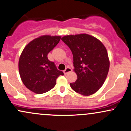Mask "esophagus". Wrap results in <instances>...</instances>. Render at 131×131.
<instances>
[{
  "label": "esophagus",
  "instance_id": "obj_1",
  "mask_svg": "<svg viewBox=\"0 0 131 131\" xmlns=\"http://www.w3.org/2000/svg\"><path fill=\"white\" fill-rule=\"evenodd\" d=\"M71 71H72L71 68H70L68 67V68H67L65 69V70H64L63 71V73H64V74H67V73H70V72Z\"/></svg>",
  "mask_w": 131,
  "mask_h": 131
}]
</instances>
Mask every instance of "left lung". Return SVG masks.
<instances>
[{
	"label": "left lung",
	"mask_w": 131,
	"mask_h": 131,
	"mask_svg": "<svg viewBox=\"0 0 131 131\" xmlns=\"http://www.w3.org/2000/svg\"><path fill=\"white\" fill-rule=\"evenodd\" d=\"M71 50L76 82L73 91L82 95L95 94L103 85L110 68L108 52L100 40L88 34L64 36L61 38Z\"/></svg>",
	"instance_id": "1"
}]
</instances>
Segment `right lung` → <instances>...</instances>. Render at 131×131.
Listing matches in <instances>:
<instances>
[{"label":"right lung","instance_id":"1","mask_svg":"<svg viewBox=\"0 0 131 131\" xmlns=\"http://www.w3.org/2000/svg\"><path fill=\"white\" fill-rule=\"evenodd\" d=\"M60 39V36H39L25 46L19 57L18 68L23 83L36 94H43L53 89L57 78L64 74L47 58Z\"/></svg>","mask_w":131,"mask_h":131}]
</instances>
